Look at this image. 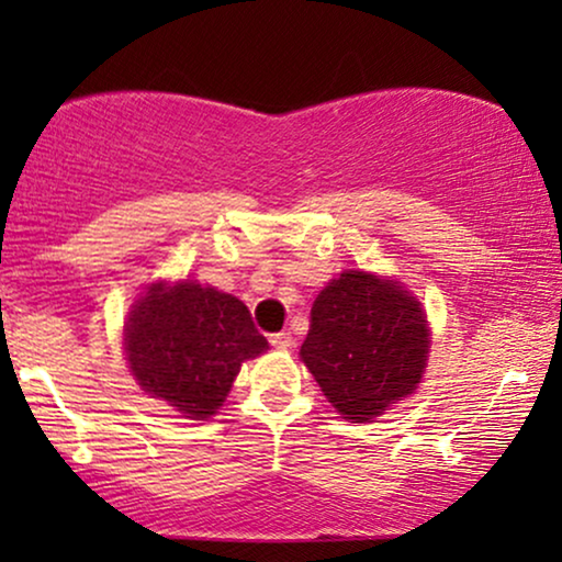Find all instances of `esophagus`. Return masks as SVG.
<instances>
[{
	"label": "esophagus",
	"instance_id": "1",
	"mask_svg": "<svg viewBox=\"0 0 562 562\" xmlns=\"http://www.w3.org/2000/svg\"><path fill=\"white\" fill-rule=\"evenodd\" d=\"M271 345L276 350H291L294 348V337H291V333H276L271 335Z\"/></svg>",
	"mask_w": 562,
	"mask_h": 562
}]
</instances>
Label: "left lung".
Masks as SVG:
<instances>
[{
  "label": "left lung",
  "mask_w": 562,
  "mask_h": 562,
  "mask_svg": "<svg viewBox=\"0 0 562 562\" xmlns=\"http://www.w3.org/2000/svg\"><path fill=\"white\" fill-rule=\"evenodd\" d=\"M427 352L417 296L394 279L342 271L314 299L299 356L342 419L371 422L417 391Z\"/></svg>",
  "instance_id": "1"
}]
</instances>
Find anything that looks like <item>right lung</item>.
Wrapping results in <instances>:
<instances>
[{
	"label": "right lung",
	"instance_id": "add662e5",
	"mask_svg": "<svg viewBox=\"0 0 562 562\" xmlns=\"http://www.w3.org/2000/svg\"><path fill=\"white\" fill-rule=\"evenodd\" d=\"M266 350L248 306L196 281L150 283L127 314L130 373L189 419L217 414L240 366Z\"/></svg>",
	"mask_w": 562,
	"mask_h": 562
}]
</instances>
